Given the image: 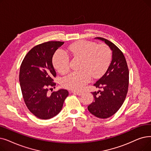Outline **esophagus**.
<instances>
[{"label": "esophagus", "mask_w": 151, "mask_h": 151, "mask_svg": "<svg viewBox=\"0 0 151 151\" xmlns=\"http://www.w3.org/2000/svg\"><path fill=\"white\" fill-rule=\"evenodd\" d=\"M71 93H73L76 95H78V96H80L82 94V92H80V91H72Z\"/></svg>", "instance_id": "1"}]
</instances>
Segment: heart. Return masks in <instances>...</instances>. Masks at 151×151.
<instances>
[{
    "label": "heart",
    "instance_id": "1",
    "mask_svg": "<svg viewBox=\"0 0 151 151\" xmlns=\"http://www.w3.org/2000/svg\"><path fill=\"white\" fill-rule=\"evenodd\" d=\"M67 50L73 57L81 58L80 71H73L62 80V85L69 89L80 91L93 78H99L107 70L112 58L110 49L106 45H97L96 43L79 41L72 43ZM53 64L62 74L70 70V58L66 52L57 51L53 58Z\"/></svg>",
    "mask_w": 151,
    "mask_h": 151
}]
</instances>
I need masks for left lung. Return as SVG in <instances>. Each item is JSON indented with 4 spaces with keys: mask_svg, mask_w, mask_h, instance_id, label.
<instances>
[{
    "mask_svg": "<svg viewBox=\"0 0 151 151\" xmlns=\"http://www.w3.org/2000/svg\"><path fill=\"white\" fill-rule=\"evenodd\" d=\"M96 39L105 42L112 52V61L105 74L94 86L102 91L92 93L94 101L88 107L89 112L100 119L114 115L125 99L129 84V70L122 52L116 45L102 37Z\"/></svg>",
    "mask_w": 151,
    "mask_h": 151,
    "instance_id": "8db88e82",
    "label": "left lung"
}]
</instances>
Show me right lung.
<instances>
[{
  "label": "right lung",
  "mask_w": 151,
  "mask_h": 151,
  "mask_svg": "<svg viewBox=\"0 0 151 151\" xmlns=\"http://www.w3.org/2000/svg\"><path fill=\"white\" fill-rule=\"evenodd\" d=\"M63 44L49 41L39 44L28 52L21 65L19 81L23 99L30 112L40 119L57 115L68 96V91L63 89L48 93L49 89L55 86L52 79L56 76L52 57Z\"/></svg>",
  "instance_id": "right-lung-1"
}]
</instances>
